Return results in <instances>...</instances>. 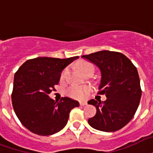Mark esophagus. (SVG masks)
<instances>
[{"label": "esophagus", "instance_id": "obj_1", "mask_svg": "<svg viewBox=\"0 0 153 153\" xmlns=\"http://www.w3.org/2000/svg\"><path fill=\"white\" fill-rule=\"evenodd\" d=\"M79 104H80V106H86L87 103L86 102H80V103H79Z\"/></svg>", "mask_w": 153, "mask_h": 153}]
</instances>
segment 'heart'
<instances>
[{
  "label": "heart",
  "mask_w": 153,
  "mask_h": 153,
  "mask_svg": "<svg viewBox=\"0 0 153 153\" xmlns=\"http://www.w3.org/2000/svg\"><path fill=\"white\" fill-rule=\"evenodd\" d=\"M79 69L82 73L84 74L88 71H94V66L89 62H82L79 64ZM67 74V69L64 70L61 74V79H63ZM90 92V88L87 87H81V86H72L69 87L66 93L70 97L76 100H84L87 98Z\"/></svg>",
  "instance_id": "b5f03b06"
}]
</instances>
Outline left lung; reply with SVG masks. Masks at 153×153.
<instances>
[{
	"instance_id": "left-lung-1",
	"label": "left lung",
	"mask_w": 153,
	"mask_h": 153,
	"mask_svg": "<svg viewBox=\"0 0 153 153\" xmlns=\"http://www.w3.org/2000/svg\"><path fill=\"white\" fill-rule=\"evenodd\" d=\"M100 69L101 79L99 94L107 100H91L96 114L88 120L92 128L102 131L120 130L133 118L141 98L137 69L129 58L119 52L98 51L81 56Z\"/></svg>"
}]
</instances>
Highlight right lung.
<instances>
[{
    "label": "right lung",
    "instance_id": "add662e5",
    "mask_svg": "<svg viewBox=\"0 0 153 153\" xmlns=\"http://www.w3.org/2000/svg\"><path fill=\"white\" fill-rule=\"evenodd\" d=\"M79 58L38 57L27 60L16 72L13 107L21 123L33 133L50 136L61 131L67 123L70 111L79 106L78 101L71 98L55 102L49 96L62 71Z\"/></svg>",
    "mask_w": 153,
    "mask_h": 153
}]
</instances>
